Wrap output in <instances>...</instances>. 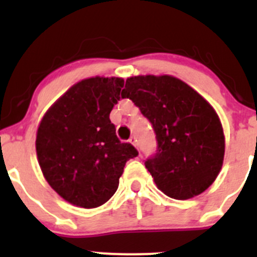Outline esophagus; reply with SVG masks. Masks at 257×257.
Masks as SVG:
<instances>
[{
  "instance_id": "esophagus-1",
  "label": "esophagus",
  "mask_w": 257,
  "mask_h": 257,
  "mask_svg": "<svg viewBox=\"0 0 257 257\" xmlns=\"http://www.w3.org/2000/svg\"><path fill=\"white\" fill-rule=\"evenodd\" d=\"M129 142H131V143L133 144L134 147H137V148H138V142H137V137H136V136L131 137V139H129Z\"/></svg>"
}]
</instances>
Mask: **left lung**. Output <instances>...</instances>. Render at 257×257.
<instances>
[{"label": "left lung", "mask_w": 257, "mask_h": 257, "mask_svg": "<svg viewBox=\"0 0 257 257\" xmlns=\"http://www.w3.org/2000/svg\"><path fill=\"white\" fill-rule=\"evenodd\" d=\"M121 98H129L154 129L157 152L144 164L158 189L178 200L205 191L219 174L225 153L214 108L172 76L128 78Z\"/></svg>", "instance_id": "1"}]
</instances>
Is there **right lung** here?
<instances>
[{"mask_svg": "<svg viewBox=\"0 0 257 257\" xmlns=\"http://www.w3.org/2000/svg\"><path fill=\"white\" fill-rule=\"evenodd\" d=\"M121 78H88L69 88L47 110L36 139L40 167L49 185L68 203L92 209L114 195L125 163L138 155L121 143L109 114Z\"/></svg>", "mask_w": 257, "mask_h": 257, "instance_id": "add662e5", "label": "right lung"}]
</instances>
